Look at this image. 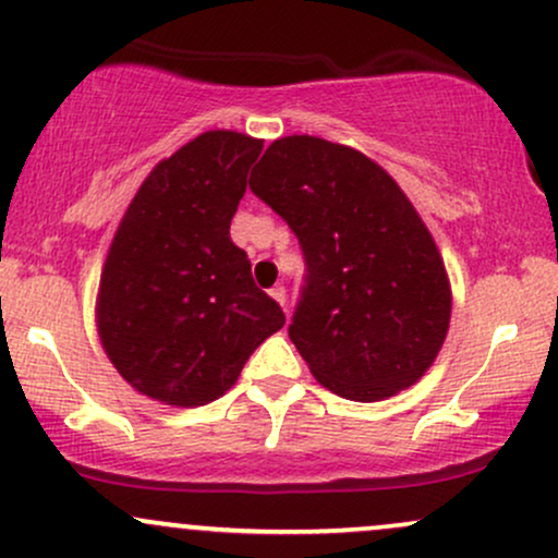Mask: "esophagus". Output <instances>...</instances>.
I'll return each instance as SVG.
<instances>
[{
  "label": "esophagus",
  "mask_w": 558,
  "mask_h": 558,
  "mask_svg": "<svg viewBox=\"0 0 558 558\" xmlns=\"http://www.w3.org/2000/svg\"><path fill=\"white\" fill-rule=\"evenodd\" d=\"M268 294H271V298L277 300L281 307H284V303H287V290H284V287H274V290H268Z\"/></svg>",
  "instance_id": "1"
}]
</instances>
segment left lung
<instances>
[{"mask_svg": "<svg viewBox=\"0 0 558 558\" xmlns=\"http://www.w3.org/2000/svg\"><path fill=\"white\" fill-rule=\"evenodd\" d=\"M251 190L303 245L307 287L290 339L316 381L352 402L421 381L447 339L451 284L395 177L357 148L287 135L260 156Z\"/></svg>", "mask_w": 558, "mask_h": 558, "instance_id": "left-lung-1", "label": "left lung"}]
</instances>
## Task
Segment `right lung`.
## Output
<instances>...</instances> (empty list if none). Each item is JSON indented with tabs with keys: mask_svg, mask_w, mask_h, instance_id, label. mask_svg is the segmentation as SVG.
I'll list each match as a JSON object with an SVG mask.
<instances>
[{
	"mask_svg": "<svg viewBox=\"0 0 558 558\" xmlns=\"http://www.w3.org/2000/svg\"><path fill=\"white\" fill-rule=\"evenodd\" d=\"M260 148V137L238 130L193 137L150 169L111 238L96 331L117 373L154 402H214L284 326L229 238Z\"/></svg>",
	"mask_w": 558,
	"mask_h": 558,
	"instance_id": "right-lung-1",
	"label": "right lung"
}]
</instances>
